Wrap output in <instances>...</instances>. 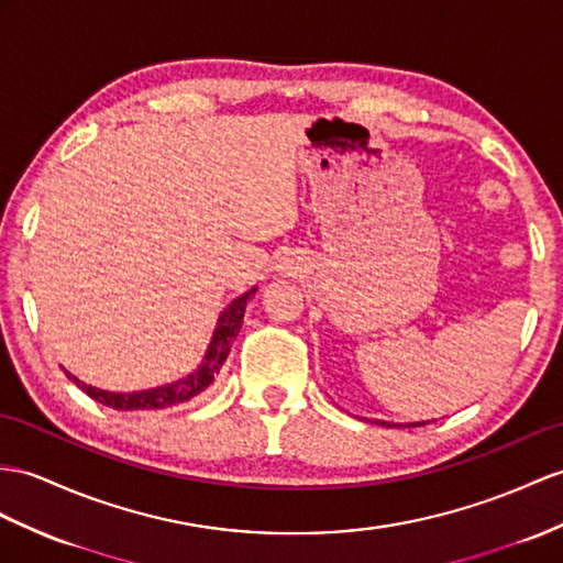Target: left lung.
I'll return each instance as SVG.
<instances>
[{
  "label": "left lung",
  "mask_w": 563,
  "mask_h": 563,
  "mask_svg": "<svg viewBox=\"0 0 563 563\" xmlns=\"http://www.w3.org/2000/svg\"><path fill=\"white\" fill-rule=\"evenodd\" d=\"M382 424H387V422H382ZM418 424H424V422H413V424L408 422V428H418ZM396 428H401V424H396Z\"/></svg>",
  "instance_id": "obj_1"
}]
</instances>
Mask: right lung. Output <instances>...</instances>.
<instances>
[{
  "label": "right lung",
  "mask_w": 563,
  "mask_h": 563,
  "mask_svg": "<svg viewBox=\"0 0 563 563\" xmlns=\"http://www.w3.org/2000/svg\"><path fill=\"white\" fill-rule=\"evenodd\" d=\"M255 291L257 289H251L249 294H243V296L231 300V303L224 308V312L219 314L212 341H210L208 351H205V358L200 361V365L190 375L172 382V385L123 394V391H104L98 387L84 385V382L76 379L71 373H66V369L64 373L68 379L76 382V387L84 389L90 399H95L102 406L114 408V410H155V408H169V406L186 404L194 399V396H198L200 391L208 389L214 382V375L219 373V367L224 365L227 355L231 351V344H234V339L241 332L245 303H249V298Z\"/></svg>",
  "instance_id": "obj_1"
}]
</instances>
